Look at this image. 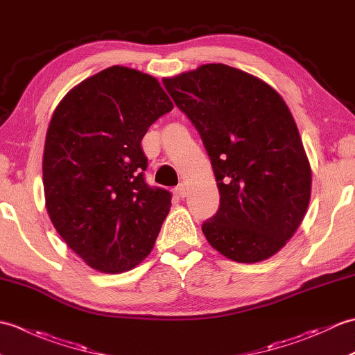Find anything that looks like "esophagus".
Masks as SVG:
<instances>
[{
	"instance_id": "1",
	"label": "esophagus",
	"mask_w": 355,
	"mask_h": 355,
	"mask_svg": "<svg viewBox=\"0 0 355 355\" xmlns=\"http://www.w3.org/2000/svg\"><path fill=\"white\" fill-rule=\"evenodd\" d=\"M175 192H177V195L180 198H184L186 197V193H187V186L186 184H178L177 186V189H175Z\"/></svg>"
}]
</instances>
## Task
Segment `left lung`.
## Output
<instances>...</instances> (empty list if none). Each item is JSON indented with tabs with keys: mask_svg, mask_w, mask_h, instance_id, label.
Returning <instances> with one entry per match:
<instances>
[{
	"mask_svg": "<svg viewBox=\"0 0 355 355\" xmlns=\"http://www.w3.org/2000/svg\"><path fill=\"white\" fill-rule=\"evenodd\" d=\"M212 162L220 209L202 224L207 243L235 262L268 259L302 223L311 166L288 105L267 82L224 64L164 78Z\"/></svg>",
	"mask_w": 355,
	"mask_h": 355,
	"instance_id": "8db88e82",
	"label": "left lung"
}]
</instances>
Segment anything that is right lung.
I'll return each mask as SVG.
<instances>
[{"label": "right lung", "mask_w": 355, "mask_h": 355, "mask_svg": "<svg viewBox=\"0 0 355 355\" xmlns=\"http://www.w3.org/2000/svg\"><path fill=\"white\" fill-rule=\"evenodd\" d=\"M173 108L150 74L112 65L73 87L45 135V209L71 250L101 273L132 270L153 250L171 193L150 189L141 139Z\"/></svg>", "instance_id": "1"}]
</instances>
